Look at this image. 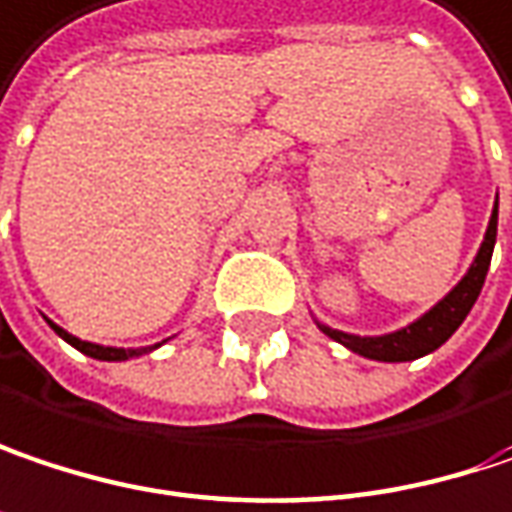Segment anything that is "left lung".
Returning <instances> with one entry per match:
<instances>
[{
    "label": "left lung",
    "mask_w": 512,
    "mask_h": 512,
    "mask_svg": "<svg viewBox=\"0 0 512 512\" xmlns=\"http://www.w3.org/2000/svg\"><path fill=\"white\" fill-rule=\"evenodd\" d=\"M495 231H498V199H495V210L489 216L487 237H484V243L478 249L475 263L463 275V281L440 304H434L422 319H416L413 325H407V328H401L395 334H384V337H354V334L334 331L328 325H319V328L331 340L343 343L346 349L360 354V357H369V360L401 363V360H416V357L431 354L434 349H440L442 343L463 325V319L469 316L472 304L478 302L484 278H487L489 260H492V249H495Z\"/></svg>",
    "instance_id": "1"
}]
</instances>
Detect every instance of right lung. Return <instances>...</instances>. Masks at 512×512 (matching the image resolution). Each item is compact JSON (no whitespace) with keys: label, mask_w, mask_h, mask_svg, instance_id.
I'll return each mask as SVG.
<instances>
[{"label":"right lung","mask_w":512,"mask_h":512,"mask_svg":"<svg viewBox=\"0 0 512 512\" xmlns=\"http://www.w3.org/2000/svg\"><path fill=\"white\" fill-rule=\"evenodd\" d=\"M52 328H55V334L61 337V340H67L70 346L81 351V354H87V357H96V360H128V357H140V354H149L152 349H158V346H146V349H108V346H96V343H84V340H78V337H72L67 334L64 328H58L55 322H49Z\"/></svg>","instance_id":"1"}]
</instances>
